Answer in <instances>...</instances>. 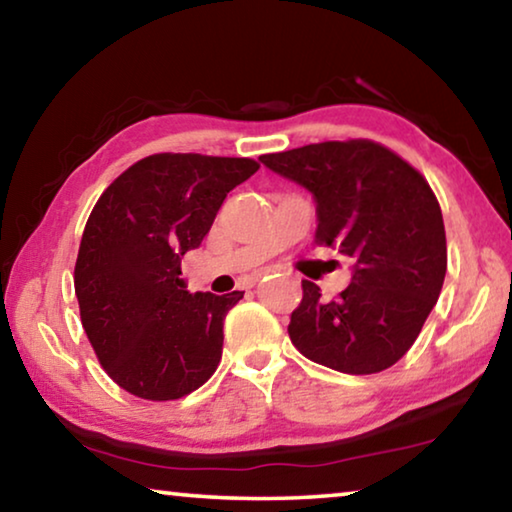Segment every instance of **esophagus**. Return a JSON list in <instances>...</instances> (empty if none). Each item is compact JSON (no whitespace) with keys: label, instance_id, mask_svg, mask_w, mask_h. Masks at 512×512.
Wrapping results in <instances>:
<instances>
[{"label":"esophagus","instance_id":"esophagus-1","mask_svg":"<svg viewBox=\"0 0 512 512\" xmlns=\"http://www.w3.org/2000/svg\"><path fill=\"white\" fill-rule=\"evenodd\" d=\"M275 269H266V271H259V273H255L253 278H250V285H257L259 280H262V275H266V273H273Z\"/></svg>","mask_w":512,"mask_h":512}]
</instances>
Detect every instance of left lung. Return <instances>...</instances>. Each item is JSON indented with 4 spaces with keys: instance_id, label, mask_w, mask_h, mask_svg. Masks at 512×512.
<instances>
[{
    "instance_id": "left-lung-1",
    "label": "left lung",
    "mask_w": 512,
    "mask_h": 512,
    "mask_svg": "<svg viewBox=\"0 0 512 512\" xmlns=\"http://www.w3.org/2000/svg\"><path fill=\"white\" fill-rule=\"evenodd\" d=\"M262 164L312 193L316 243L353 262L337 300L303 280L289 337L307 360L378 373L415 344L446 273L442 209L431 186L373 141H326L264 154Z\"/></svg>"
}]
</instances>
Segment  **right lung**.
<instances>
[{
	"instance_id": "1",
	"label": "right lung",
	"mask_w": 512,
	"mask_h": 512,
	"mask_svg": "<svg viewBox=\"0 0 512 512\" xmlns=\"http://www.w3.org/2000/svg\"><path fill=\"white\" fill-rule=\"evenodd\" d=\"M253 159L152 154L102 193L81 237L75 294L104 371L129 394L173 401L221 362L223 321L243 291H186L182 257L198 248Z\"/></svg>"
}]
</instances>
